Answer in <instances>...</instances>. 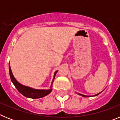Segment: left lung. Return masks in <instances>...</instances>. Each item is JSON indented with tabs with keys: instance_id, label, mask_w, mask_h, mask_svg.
<instances>
[{
	"instance_id": "1",
	"label": "left lung",
	"mask_w": 120,
	"mask_h": 120,
	"mask_svg": "<svg viewBox=\"0 0 120 120\" xmlns=\"http://www.w3.org/2000/svg\"><path fill=\"white\" fill-rule=\"evenodd\" d=\"M102 91H101V92H102ZM101 92H100V93H98V94H96V95H94V96H97V95H98V94H100V93H101ZM77 94H79V95H80V96H82V97H91V96H85V95H83V94H80V93H77Z\"/></svg>"
}]
</instances>
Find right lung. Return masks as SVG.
<instances>
[{"label": "right lung", "instance_id": "add662e5", "mask_svg": "<svg viewBox=\"0 0 120 120\" xmlns=\"http://www.w3.org/2000/svg\"><path fill=\"white\" fill-rule=\"evenodd\" d=\"M9 71L11 80L12 81V83L14 85L17 90L19 91V93H20L24 97L30 98H42V97L46 96L49 94H50L52 92V83L53 82L54 79H55V76H56L57 72H58V71H56L54 73L53 79L52 82V84H51L50 89H49V90H38V89H34L32 88L29 87L27 86H24L23 85L21 84L20 83H19V82L15 79L13 74H12L10 65H9Z\"/></svg>", "mask_w": 120, "mask_h": 120}]
</instances>
